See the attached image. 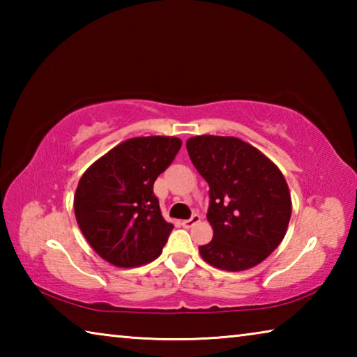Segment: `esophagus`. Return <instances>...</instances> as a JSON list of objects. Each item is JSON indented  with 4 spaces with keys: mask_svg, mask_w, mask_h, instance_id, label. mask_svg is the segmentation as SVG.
Masks as SVG:
<instances>
[{
    "mask_svg": "<svg viewBox=\"0 0 357 357\" xmlns=\"http://www.w3.org/2000/svg\"><path fill=\"white\" fill-rule=\"evenodd\" d=\"M200 220H202V217H200V215H198V214H193V215L190 217V219L183 220V227H184V228H192L193 225H197V223L200 222Z\"/></svg>",
    "mask_w": 357,
    "mask_h": 357,
    "instance_id": "34e87169",
    "label": "esophagus"
}]
</instances>
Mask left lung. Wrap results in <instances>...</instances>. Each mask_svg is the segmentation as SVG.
Here are the masks:
<instances>
[{
	"mask_svg": "<svg viewBox=\"0 0 357 357\" xmlns=\"http://www.w3.org/2000/svg\"><path fill=\"white\" fill-rule=\"evenodd\" d=\"M185 148L209 184L214 236L198 247L202 258L229 273L264 261L285 238L291 217V195L279 167L236 137L197 135Z\"/></svg>",
	"mask_w": 357,
	"mask_h": 357,
	"instance_id": "8db88e82",
	"label": "left lung"
}]
</instances>
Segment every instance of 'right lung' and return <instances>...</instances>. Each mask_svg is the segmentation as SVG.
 Wrapping results in <instances>:
<instances>
[{
  "mask_svg": "<svg viewBox=\"0 0 357 357\" xmlns=\"http://www.w3.org/2000/svg\"><path fill=\"white\" fill-rule=\"evenodd\" d=\"M181 144L178 137L129 138L82 174L74 195L75 219L105 261L135 268L162 253L173 223L162 215L153 185Z\"/></svg>",
  "mask_w": 357,
  "mask_h": 357,
  "instance_id": "right-lung-1",
  "label": "right lung"
}]
</instances>
